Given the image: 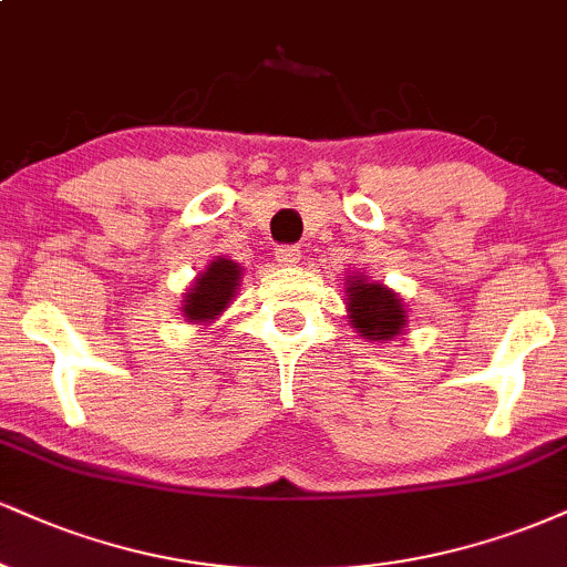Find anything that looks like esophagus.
Wrapping results in <instances>:
<instances>
[{
  "label": "esophagus",
  "instance_id": "esophagus-1",
  "mask_svg": "<svg viewBox=\"0 0 567 567\" xmlns=\"http://www.w3.org/2000/svg\"><path fill=\"white\" fill-rule=\"evenodd\" d=\"M275 258H277V264H282V266H296L298 261H301V250H298L296 245H279L275 250Z\"/></svg>",
  "mask_w": 567,
  "mask_h": 567
}]
</instances>
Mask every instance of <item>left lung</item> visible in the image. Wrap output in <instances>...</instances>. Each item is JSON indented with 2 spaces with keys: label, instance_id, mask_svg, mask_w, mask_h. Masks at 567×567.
Listing matches in <instances>:
<instances>
[{
  "label": "left lung",
  "instance_id": "1",
  "mask_svg": "<svg viewBox=\"0 0 567 567\" xmlns=\"http://www.w3.org/2000/svg\"><path fill=\"white\" fill-rule=\"evenodd\" d=\"M347 320L368 341H392L405 330L408 311L402 298L368 275L347 277Z\"/></svg>",
  "mask_w": 567,
  "mask_h": 567
}]
</instances>
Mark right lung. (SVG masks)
<instances>
[{
    "label": "right lung",
    "instance_id": "obj_1",
    "mask_svg": "<svg viewBox=\"0 0 567 567\" xmlns=\"http://www.w3.org/2000/svg\"><path fill=\"white\" fill-rule=\"evenodd\" d=\"M243 271V266L231 261V258H213L205 266V271H199L194 282L186 288L184 301H181V311H184L181 317H186V322L194 324L216 322L229 309L234 296H237Z\"/></svg>",
    "mask_w": 567,
    "mask_h": 567
}]
</instances>
